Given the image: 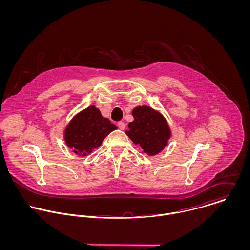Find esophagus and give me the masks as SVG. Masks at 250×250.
I'll return each instance as SVG.
<instances>
[{
  "label": "esophagus",
  "mask_w": 250,
  "mask_h": 250,
  "mask_svg": "<svg viewBox=\"0 0 250 250\" xmlns=\"http://www.w3.org/2000/svg\"><path fill=\"white\" fill-rule=\"evenodd\" d=\"M118 127H119L120 129H125V124L124 122H119V123H118Z\"/></svg>",
  "instance_id": "34e87169"
}]
</instances>
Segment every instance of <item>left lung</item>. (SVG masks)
<instances>
[{
	"instance_id": "obj_1",
	"label": "left lung",
	"mask_w": 250,
	"mask_h": 250,
	"mask_svg": "<svg viewBox=\"0 0 250 250\" xmlns=\"http://www.w3.org/2000/svg\"><path fill=\"white\" fill-rule=\"evenodd\" d=\"M131 115L133 121L128 124L125 134L148 156L160 153L168 146L172 135L165 117L149 105L135 106Z\"/></svg>"
}]
</instances>
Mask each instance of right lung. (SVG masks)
<instances>
[{"mask_svg": "<svg viewBox=\"0 0 250 250\" xmlns=\"http://www.w3.org/2000/svg\"><path fill=\"white\" fill-rule=\"evenodd\" d=\"M117 126L94 104L77 113L66 125L63 138L66 146L78 156H87L101 146L103 140Z\"/></svg>", "mask_w": 250, "mask_h": 250, "instance_id": "right-lung-1", "label": "right lung"}]
</instances>
